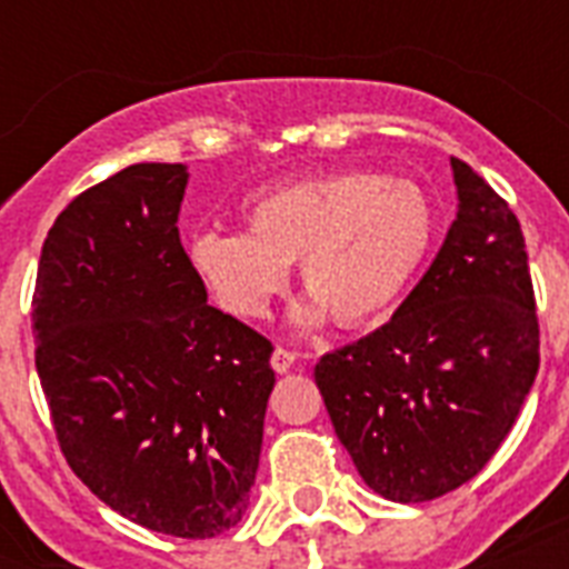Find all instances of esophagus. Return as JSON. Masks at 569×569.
I'll list each match as a JSON object with an SVG mask.
<instances>
[{"mask_svg":"<svg viewBox=\"0 0 569 569\" xmlns=\"http://www.w3.org/2000/svg\"><path fill=\"white\" fill-rule=\"evenodd\" d=\"M295 360H298L295 351H289V348H274V355H271V369H274L277 375H283L292 369Z\"/></svg>","mask_w":569,"mask_h":569,"instance_id":"obj_1","label":"esophagus"}]
</instances>
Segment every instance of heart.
I'll return each instance as SVG.
<instances>
[{"instance_id": "b5f03b06", "label": "heart", "mask_w": 569, "mask_h": 569, "mask_svg": "<svg viewBox=\"0 0 569 569\" xmlns=\"http://www.w3.org/2000/svg\"><path fill=\"white\" fill-rule=\"evenodd\" d=\"M244 232L200 230L189 266L236 319H262L283 292L289 262L307 289L289 319L357 328L387 316L410 289L437 236V209L422 186L342 168L280 182L241 203Z\"/></svg>"}]
</instances>
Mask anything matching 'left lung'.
Returning <instances> with one entry per match:
<instances>
[{
    "mask_svg": "<svg viewBox=\"0 0 569 569\" xmlns=\"http://www.w3.org/2000/svg\"><path fill=\"white\" fill-rule=\"evenodd\" d=\"M458 218L396 316L316 363L357 472L392 502L476 478L502 446L540 366L529 253L517 214L451 159Z\"/></svg>",
    "mask_w": 569,
    "mask_h": 569,
    "instance_id": "left-lung-1",
    "label": "left lung"
}]
</instances>
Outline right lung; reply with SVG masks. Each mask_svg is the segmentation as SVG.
Wrapping results in <instances>:
<instances>
[{"label": "right lung", "instance_id": "add662e5", "mask_svg": "<svg viewBox=\"0 0 569 569\" xmlns=\"http://www.w3.org/2000/svg\"><path fill=\"white\" fill-rule=\"evenodd\" d=\"M186 164H129L40 250L34 366L67 463L111 511L203 540L248 511L271 342L206 303L182 250Z\"/></svg>", "mask_w": 569, "mask_h": 569}]
</instances>
